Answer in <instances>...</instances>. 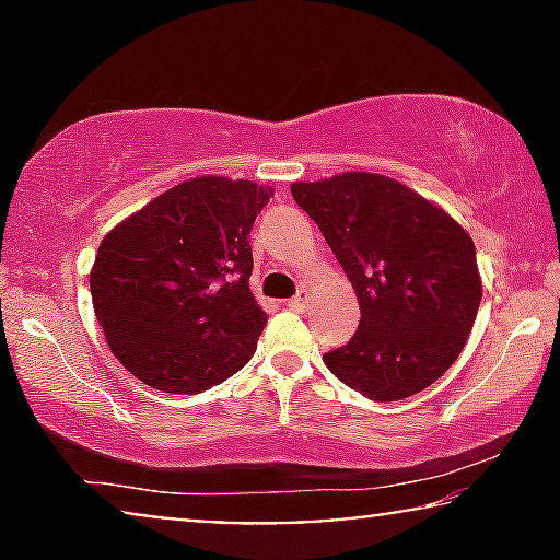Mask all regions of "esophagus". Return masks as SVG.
<instances>
[{"label": "esophagus", "mask_w": 560, "mask_h": 560, "mask_svg": "<svg viewBox=\"0 0 560 560\" xmlns=\"http://www.w3.org/2000/svg\"><path fill=\"white\" fill-rule=\"evenodd\" d=\"M308 303H311L308 290H298V295H293L288 301V308L290 311H305V308H308Z\"/></svg>", "instance_id": "esophagus-1"}]
</instances>
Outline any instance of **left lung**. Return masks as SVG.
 Wrapping results in <instances>:
<instances>
[{"instance_id":"8db88e82","label":"left lung","mask_w":560,"mask_h":560,"mask_svg":"<svg viewBox=\"0 0 560 560\" xmlns=\"http://www.w3.org/2000/svg\"><path fill=\"white\" fill-rule=\"evenodd\" d=\"M290 194L318 224L362 311L351 341L324 354L328 370L374 402L433 385L462 354L481 301L466 229L377 173L293 183Z\"/></svg>"}]
</instances>
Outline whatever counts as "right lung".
<instances>
[{"label": "right lung", "mask_w": 560, "mask_h": 560, "mask_svg": "<svg viewBox=\"0 0 560 560\" xmlns=\"http://www.w3.org/2000/svg\"><path fill=\"white\" fill-rule=\"evenodd\" d=\"M272 188L201 175L160 194L98 244L94 313L144 385L196 395L249 362L267 324L249 290V232Z\"/></svg>", "instance_id": "obj_1"}]
</instances>
